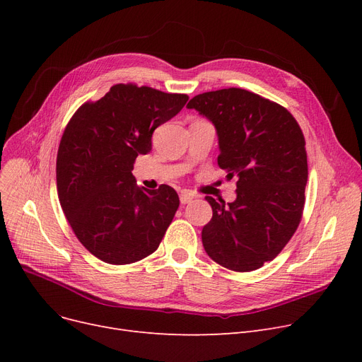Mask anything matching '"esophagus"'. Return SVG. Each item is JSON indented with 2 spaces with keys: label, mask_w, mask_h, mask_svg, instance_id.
<instances>
[{
  "label": "esophagus",
  "mask_w": 362,
  "mask_h": 362,
  "mask_svg": "<svg viewBox=\"0 0 362 362\" xmlns=\"http://www.w3.org/2000/svg\"><path fill=\"white\" fill-rule=\"evenodd\" d=\"M194 198H197V195H194V194H191V192H187V191H183V192L180 194V202H182V204H189Z\"/></svg>",
  "instance_id": "esophagus-1"
}]
</instances>
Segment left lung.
I'll use <instances>...</instances> for the list:
<instances>
[{
  "label": "left lung",
  "instance_id": "left-lung-1",
  "mask_svg": "<svg viewBox=\"0 0 362 362\" xmlns=\"http://www.w3.org/2000/svg\"><path fill=\"white\" fill-rule=\"evenodd\" d=\"M186 107L214 124L218 167L238 179L233 202L206 197L213 218L202 229L204 250L229 270H257L280 254L302 218L303 133L286 108L240 88L199 93Z\"/></svg>",
  "mask_w": 362,
  "mask_h": 362
}]
</instances>
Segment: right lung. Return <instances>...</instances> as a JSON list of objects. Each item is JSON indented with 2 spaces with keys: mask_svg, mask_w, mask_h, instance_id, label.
Masks as SVG:
<instances>
[{
  "mask_svg": "<svg viewBox=\"0 0 362 362\" xmlns=\"http://www.w3.org/2000/svg\"><path fill=\"white\" fill-rule=\"evenodd\" d=\"M187 100L119 83L67 123L57 154V192L74 235L101 261L132 264L158 248L179 208L177 192L168 185L141 187L132 170L151 151L154 130Z\"/></svg>",
  "mask_w": 362,
  "mask_h": 362,
  "instance_id": "1",
  "label": "right lung"
}]
</instances>
